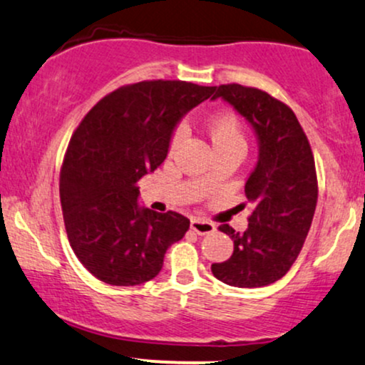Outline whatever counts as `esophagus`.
I'll return each mask as SVG.
<instances>
[{
	"mask_svg": "<svg viewBox=\"0 0 365 365\" xmlns=\"http://www.w3.org/2000/svg\"><path fill=\"white\" fill-rule=\"evenodd\" d=\"M190 227L194 230L197 235H209V232L216 231V225L214 222L207 221V219H202V217H194L190 221Z\"/></svg>",
	"mask_w": 365,
	"mask_h": 365,
	"instance_id": "obj_1",
	"label": "esophagus"
}]
</instances>
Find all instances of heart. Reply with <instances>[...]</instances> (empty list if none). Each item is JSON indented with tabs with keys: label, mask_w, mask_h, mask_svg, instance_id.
<instances>
[{
	"label": "heart",
	"mask_w": 365,
	"mask_h": 365,
	"mask_svg": "<svg viewBox=\"0 0 365 365\" xmlns=\"http://www.w3.org/2000/svg\"><path fill=\"white\" fill-rule=\"evenodd\" d=\"M205 130H207L214 151H221V149L227 148H245L240 120L232 113H219V115L210 117L207 125H205ZM180 138H182V133L178 130L173 138V144H177Z\"/></svg>",
	"instance_id": "heart-1"
}]
</instances>
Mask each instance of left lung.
<instances>
[{"mask_svg":"<svg viewBox=\"0 0 365 365\" xmlns=\"http://www.w3.org/2000/svg\"><path fill=\"white\" fill-rule=\"evenodd\" d=\"M253 129L258 160L245 183L255 205L247 231L219 226L235 243L226 262L212 263L214 277L232 287H263L287 274L313 222L318 182L304 130L287 105L258 88L214 86Z\"/></svg>","mask_w":365,"mask_h":365,"instance_id":"1","label":"left lung"}]
</instances>
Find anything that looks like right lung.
Listing matches in <instances>:
<instances>
[{
    "label": "right lung",
    "mask_w": 365,
    "mask_h": 365,
    "mask_svg": "<svg viewBox=\"0 0 365 365\" xmlns=\"http://www.w3.org/2000/svg\"><path fill=\"white\" fill-rule=\"evenodd\" d=\"M214 86L140 81L112 91L73 134L61 170V205L69 243L102 282L139 285L155 279L166 250L190 221L139 204L138 182L165 161L183 117Z\"/></svg>",
    "instance_id": "obj_1"
}]
</instances>
